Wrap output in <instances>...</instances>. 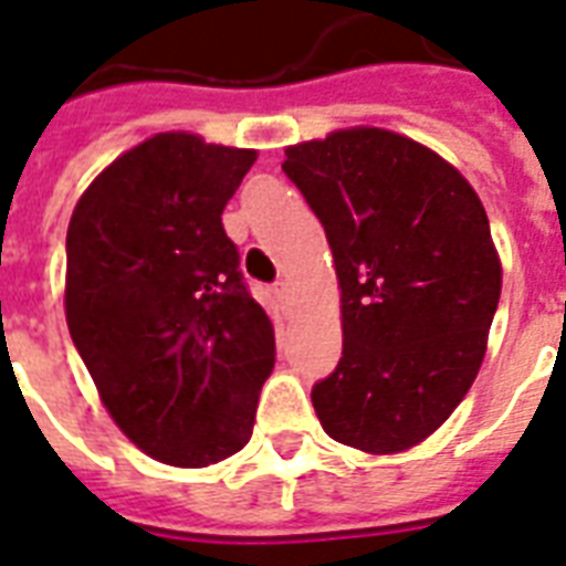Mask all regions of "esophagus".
<instances>
[{
  "label": "esophagus",
  "instance_id": "obj_1",
  "mask_svg": "<svg viewBox=\"0 0 566 566\" xmlns=\"http://www.w3.org/2000/svg\"><path fill=\"white\" fill-rule=\"evenodd\" d=\"M275 300L282 302L284 308L293 302V291H291V282L287 279H282V282H275Z\"/></svg>",
  "mask_w": 566,
  "mask_h": 566
}]
</instances>
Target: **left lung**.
<instances>
[{"mask_svg":"<svg viewBox=\"0 0 566 566\" xmlns=\"http://www.w3.org/2000/svg\"><path fill=\"white\" fill-rule=\"evenodd\" d=\"M282 170L326 229L340 282L344 355L311 402L337 443L417 447L473 385L502 266L470 181L385 128L284 149Z\"/></svg>","mask_w":566,"mask_h":566,"instance_id":"1","label":"left lung"}]
</instances>
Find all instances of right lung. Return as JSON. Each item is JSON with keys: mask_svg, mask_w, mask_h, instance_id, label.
Masks as SVG:
<instances>
[{"mask_svg": "<svg viewBox=\"0 0 566 566\" xmlns=\"http://www.w3.org/2000/svg\"><path fill=\"white\" fill-rule=\"evenodd\" d=\"M255 158L155 135L96 176L66 229L70 337L114 422L161 464L247 447L273 370V323L222 229Z\"/></svg>", "mask_w": 566, "mask_h": 566, "instance_id": "1", "label": "right lung"}]
</instances>
